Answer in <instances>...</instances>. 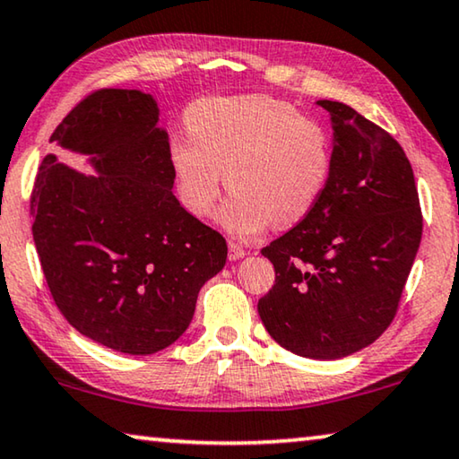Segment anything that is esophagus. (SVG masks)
Segmentation results:
<instances>
[{"label":"esophagus","mask_w":459,"mask_h":459,"mask_svg":"<svg viewBox=\"0 0 459 459\" xmlns=\"http://www.w3.org/2000/svg\"><path fill=\"white\" fill-rule=\"evenodd\" d=\"M246 256V248L236 242H230V260H239Z\"/></svg>","instance_id":"34e87169"}]
</instances>
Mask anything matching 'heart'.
I'll return each instance as SVG.
<instances>
[{"label": "heart", "mask_w": 459, "mask_h": 459, "mask_svg": "<svg viewBox=\"0 0 459 459\" xmlns=\"http://www.w3.org/2000/svg\"><path fill=\"white\" fill-rule=\"evenodd\" d=\"M188 135H176L168 160L176 193L190 215L209 217L223 188L231 199L225 230L252 236L291 228L312 213L333 174V137L318 118L281 98L209 96L185 112Z\"/></svg>", "instance_id": "1"}]
</instances>
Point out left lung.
<instances>
[{
  "instance_id": "obj_1",
  "label": "left lung",
  "mask_w": 459,
  "mask_h": 459,
  "mask_svg": "<svg viewBox=\"0 0 459 459\" xmlns=\"http://www.w3.org/2000/svg\"><path fill=\"white\" fill-rule=\"evenodd\" d=\"M333 174L318 205L263 248L274 285L258 299L264 328L307 359H341L385 333L422 236L412 166L382 126L334 100Z\"/></svg>"
}]
</instances>
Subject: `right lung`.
I'll return each instance as SVG.
<instances>
[{"label": "right lung", "mask_w": 459, "mask_h": 459, "mask_svg": "<svg viewBox=\"0 0 459 459\" xmlns=\"http://www.w3.org/2000/svg\"><path fill=\"white\" fill-rule=\"evenodd\" d=\"M51 141L91 153L98 176L47 156L30 195L32 236L55 306L91 341L152 355L193 320L201 287L228 258L225 238L172 195L168 133L139 90L88 94Z\"/></svg>", "instance_id": "obj_1"}]
</instances>
